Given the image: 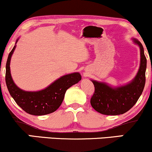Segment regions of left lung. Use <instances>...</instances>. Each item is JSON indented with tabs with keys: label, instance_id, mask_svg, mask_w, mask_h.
<instances>
[{
	"label": "left lung",
	"instance_id": "left-lung-1",
	"mask_svg": "<svg viewBox=\"0 0 152 152\" xmlns=\"http://www.w3.org/2000/svg\"><path fill=\"white\" fill-rule=\"evenodd\" d=\"M133 42L140 49V66L137 75L128 83L111 86L105 82L91 80L95 91L91 99V105L96 111L104 115L123 114L133 107L142 95L145 86L146 58L142 44L136 38Z\"/></svg>",
	"mask_w": 152,
	"mask_h": 152
}]
</instances>
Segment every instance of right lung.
Instances as JSON below:
<instances>
[{
	"label": "right lung",
	"instance_id": "right-lung-1",
	"mask_svg": "<svg viewBox=\"0 0 152 152\" xmlns=\"http://www.w3.org/2000/svg\"><path fill=\"white\" fill-rule=\"evenodd\" d=\"M18 41V38L10 52L6 62V83L8 91L16 104L28 114L41 116L53 113L62 104L66 90L81 81V74L75 72L64 75L46 88L37 91H27L21 89L13 81L10 69V59Z\"/></svg>",
	"mask_w": 152,
	"mask_h": 152
}]
</instances>
